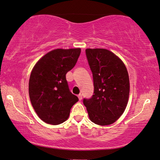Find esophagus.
<instances>
[{
	"label": "esophagus",
	"instance_id": "esophagus-1",
	"mask_svg": "<svg viewBox=\"0 0 160 160\" xmlns=\"http://www.w3.org/2000/svg\"><path fill=\"white\" fill-rule=\"evenodd\" d=\"M78 99H79V100H81L82 99V94H79V95H78Z\"/></svg>",
	"mask_w": 160,
	"mask_h": 160
}]
</instances>
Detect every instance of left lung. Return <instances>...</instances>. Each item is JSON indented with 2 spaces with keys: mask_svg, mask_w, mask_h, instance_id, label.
<instances>
[{
  "mask_svg": "<svg viewBox=\"0 0 160 160\" xmlns=\"http://www.w3.org/2000/svg\"><path fill=\"white\" fill-rule=\"evenodd\" d=\"M86 56L92 73L94 95L84 98L90 120L99 125L115 122L125 110L130 81L123 62L105 49H87Z\"/></svg>",
  "mask_w": 160,
  "mask_h": 160,
  "instance_id": "obj_1",
  "label": "left lung"
}]
</instances>
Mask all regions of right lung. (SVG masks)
Segmentation results:
<instances>
[{
    "label": "right lung",
    "instance_id": "right-lung-1",
    "mask_svg": "<svg viewBox=\"0 0 160 160\" xmlns=\"http://www.w3.org/2000/svg\"><path fill=\"white\" fill-rule=\"evenodd\" d=\"M81 49L52 50L35 65L29 81V95L39 118L46 123L60 124L69 117L78 100L70 91L65 75L75 66Z\"/></svg>",
    "mask_w": 160,
    "mask_h": 160
}]
</instances>
